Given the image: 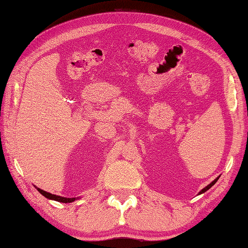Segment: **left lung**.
<instances>
[{"instance_id":"8db88e82","label":"left lung","mask_w":248,"mask_h":248,"mask_svg":"<svg viewBox=\"0 0 248 248\" xmlns=\"http://www.w3.org/2000/svg\"><path fill=\"white\" fill-rule=\"evenodd\" d=\"M218 178H219V177H217V178L215 179V181H213V182L210 184V185H207V186H206L204 189H202V190L200 191V193H203V192H205L206 190H208V189H210V188H211L213 185H214V184L217 182V179H218Z\"/></svg>"}]
</instances>
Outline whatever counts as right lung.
<instances>
[{"label":"right lung","instance_id":"right-lung-1","mask_svg":"<svg viewBox=\"0 0 248 248\" xmlns=\"http://www.w3.org/2000/svg\"><path fill=\"white\" fill-rule=\"evenodd\" d=\"M37 190L40 191L42 195L47 198V199H50V200H55L58 202H62V203H71V202H74L76 200V198H63V197H59V196H56V195H51L49 192H46L45 190H42V189L37 188Z\"/></svg>","mask_w":248,"mask_h":248}]
</instances>
